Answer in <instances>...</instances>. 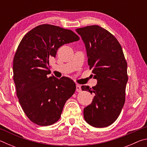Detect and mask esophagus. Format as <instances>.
I'll return each mask as SVG.
<instances>
[{
	"instance_id": "34e87169",
	"label": "esophagus",
	"mask_w": 147,
	"mask_h": 147,
	"mask_svg": "<svg viewBox=\"0 0 147 147\" xmlns=\"http://www.w3.org/2000/svg\"><path fill=\"white\" fill-rule=\"evenodd\" d=\"M76 91L78 92V93H80V92L82 91L81 87L80 85H76Z\"/></svg>"
}]
</instances>
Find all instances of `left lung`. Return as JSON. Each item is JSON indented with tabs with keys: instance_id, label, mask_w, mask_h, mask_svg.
Wrapping results in <instances>:
<instances>
[{
	"instance_id": "1",
	"label": "left lung",
	"mask_w": 147,
	"mask_h": 147,
	"mask_svg": "<svg viewBox=\"0 0 147 147\" xmlns=\"http://www.w3.org/2000/svg\"><path fill=\"white\" fill-rule=\"evenodd\" d=\"M76 31L85 43L89 68L97 80L92 88L81 87L94 94L84 109V119L94 127H106L117 120L125 102L127 62L117 39L106 29L91 25Z\"/></svg>"
}]
</instances>
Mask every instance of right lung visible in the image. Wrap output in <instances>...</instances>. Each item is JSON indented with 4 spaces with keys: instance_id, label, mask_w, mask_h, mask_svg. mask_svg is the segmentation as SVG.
Wrapping results in <instances>:
<instances>
[{
    "instance_id": "add662e5",
    "label": "right lung",
    "mask_w": 147,
    "mask_h": 147,
    "mask_svg": "<svg viewBox=\"0 0 147 147\" xmlns=\"http://www.w3.org/2000/svg\"><path fill=\"white\" fill-rule=\"evenodd\" d=\"M79 39L71 30L44 24L29 31L20 42L13 58V80L19 103L32 123H55L75 92L71 79L47 75L50 59L55 58L59 47Z\"/></svg>"
}]
</instances>
